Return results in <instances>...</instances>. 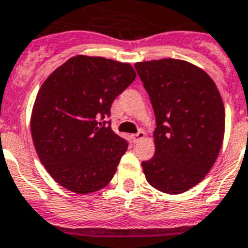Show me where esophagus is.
I'll return each mask as SVG.
<instances>
[{
	"label": "esophagus",
	"instance_id": "34e87169",
	"mask_svg": "<svg viewBox=\"0 0 248 248\" xmlns=\"http://www.w3.org/2000/svg\"><path fill=\"white\" fill-rule=\"evenodd\" d=\"M131 137H132V141H134V142H140L141 140L145 139V132H143V131H139L137 134L132 135Z\"/></svg>",
	"mask_w": 248,
	"mask_h": 248
}]
</instances>
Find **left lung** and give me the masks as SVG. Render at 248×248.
I'll return each mask as SVG.
<instances>
[{
	"label": "left lung",
	"instance_id": "obj_1",
	"mask_svg": "<svg viewBox=\"0 0 248 248\" xmlns=\"http://www.w3.org/2000/svg\"><path fill=\"white\" fill-rule=\"evenodd\" d=\"M156 117L155 155L142 161L151 186L180 194L201 183L218 157L224 136V105L213 79L185 60L135 64Z\"/></svg>",
	"mask_w": 248,
	"mask_h": 248
}]
</instances>
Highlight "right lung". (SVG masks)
I'll list each match as a JSON object with an SVG mask.
<instances>
[{"label": "right lung", "mask_w": 248, "mask_h": 248, "mask_svg": "<svg viewBox=\"0 0 248 248\" xmlns=\"http://www.w3.org/2000/svg\"><path fill=\"white\" fill-rule=\"evenodd\" d=\"M136 78L128 63L77 55L43 83L31 113V136L41 164L59 185L77 194L105 188L127 141L98 122Z\"/></svg>", "instance_id": "right-lung-1"}]
</instances>
